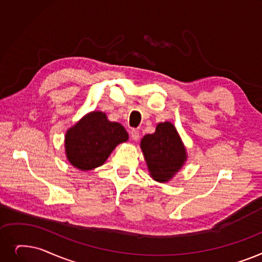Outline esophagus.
Here are the masks:
<instances>
[{
	"label": "esophagus",
	"mask_w": 262,
	"mask_h": 262,
	"mask_svg": "<svg viewBox=\"0 0 262 262\" xmlns=\"http://www.w3.org/2000/svg\"><path fill=\"white\" fill-rule=\"evenodd\" d=\"M130 137H132V139L133 140H135V141H137L138 139H139V130H137V129H132L130 130Z\"/></svg>",
	"instance_id": "1"
}]
</instances>
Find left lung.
<instances>
[{
	"mask_svg": "<svg viewBox=\"0 0 262 262\" xmlns=\"http://www.w3.org/2000/svg\"><path fill=\"white\" fill-rule=\"evenodd\" d=\"M140 145L151 177L158 182L169 181L186 159L185 147L170 122L159 123L155 133L145 135Z\"/></svg>",
	"mask_w": 262,
	"mask_h": 262,
	"instance_id": "8db88e82",
	"label": "left lung"
}]
</instances>
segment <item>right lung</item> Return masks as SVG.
<instances>
[{
	"instance_id": "obj_1",
	"label": "right lung",
	"mask_w": 262,
	"mask_h": 262,
	"mask_svg": "<svg viewBox=\"0 0 262 262\" xmlns=\"http://www.w3.org/2000/svg\"><path fill=\"white\" fill-rule=\"evenodd\" d=\"M128 139L120 123L108 121L105 113H89L65 136V152L70 163L80 170L103 165L115 147Z\"/></svg>"
}]
</instances>
